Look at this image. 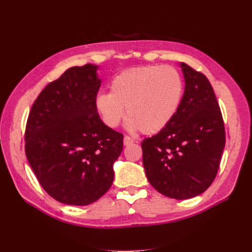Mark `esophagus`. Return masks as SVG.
I'll use <instances>...</instances> for the list:
<instances>
[{
  "instance_id": "1",
  "label": "esophagus",
  "mask_w": 252,
  "mask_h": 252,
  "mask_svg": "<svg viewBox=\"0 0 252 252\" xmlns=\"http://www.w3.org/2000/svg\"><path fill=\"white\" fill-rule=\"evenodd\" d=\"M132 143H134V140H133V138H131L130 136H125L123 137V144H125V146H127V145H130V144H132Z\"/></svg>"
}]
</instances>
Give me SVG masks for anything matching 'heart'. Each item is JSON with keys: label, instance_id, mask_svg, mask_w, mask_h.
<instances>
[{"label": "heart", "instance_id": "heart-1", "mask_svg": "<svg viewBox=\"0 0 252 252\" xmlns=\"http://www.w3.org/2000/svg\"><path fill=\"white\" fill-rule=\"evenodd\" d=\"M183 91V79L173 67H137L118 74L110 83V93L96 96L95 109L107 126L117 127L126 108L131 131L156 134L178 112Z\"/></svg>", "mask_w": 252, "mask_h": 252}]
</instances>
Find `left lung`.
<instances>
[{
  "label": "left lung",
  "mask_w": 252,
  "mask_h": 252,
  "mask_svg": "<svg viewBox=\"0 0 252 252\" xmlns=\"http://www.w3.org/2000/svg\"><path fill=\"white\" fill-rule=\"evenodd\" d=\"M181 68L185 91L178 112L163 130L142 142L149 183L180 200L200 195L212 184L225 146L223 118L210 82L185 63Z\"/></svg>",
  "instance_id": "left-lung-1"
}]
</instances>
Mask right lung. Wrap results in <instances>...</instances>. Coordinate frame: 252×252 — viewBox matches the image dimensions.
Here are the masks:
<instances>
[{
  "instance_id": "add662e5",
  "label": "right lung",
  "mask_w": 252,
  "mask_h": 252,
  "mask_svg": "<svg viewBox=\"0 0 252 252\" xmlns=\"http://www.w3.org/2000/svg\"><path fill=\"white\" fill-rule=\"evenodd\" d=\"M97 68L67 69L42 90L27 120V159L43 189L66 205L87 206L103 196L123 148V135L95 109Z\"/></svg>"
}]
</instances>
